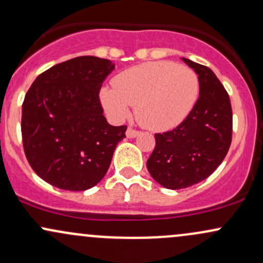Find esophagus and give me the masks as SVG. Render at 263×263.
Masks as SVG:
<instances>
[{
    "label": "esophagus",
    "instance_id": "esophagus-1",
    "mask_svg": "<svg viewBox=\"0 0 263 263\" xmlns=\"http://www.w3.org/2000/svg\"><path fill=\"white\" fill-rule=\"evenodd\" d=\"M138 134H140V132L136 131V129L131 128V127H129V128H127V131H126V136L128 137V138H134V137H136Z\"/></svg>",
    "mask_w": 263,
    "mask_h": 263
}]
</instances>
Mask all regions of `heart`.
I'll use <instances>...</instances> for the list:
<instances>
[{
  "instance_id": "obj_1",
  "label": "heart",
  "mask_w": 263,
  "mask_h": 263,
  "mask_svg": "<svg viewBox=\"0 0 263 263\" xmlns=\"http://www.w3.org/2000/svg\"><path fill=\"white\" fill-rule=\"evenodd\" d=\"M111 88L101 89L103 107L117 120L126 118L129 106L141 126L152 131L177 127L195 107L200 80L192 68L171 61L146 62L118 73Z\"/></svg>"
}]
</instances>
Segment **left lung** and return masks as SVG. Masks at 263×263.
<instances>
[{"label":"left lung","instance_id":"obj_1","mask_svg":"<svg viewBox=\"0 0 263 263\" xmlns=\"http://www.w3.org/2000/svg\"><path fill=\"white\" fill-rule=\"evenodd\" d=\"M200 80L191 114L172 131L156 134L147 170L156 182L181 190L201 182L220 166L232 140V108L220 80L206 66L182 59Z\"/></svg>","mask_w":263,"mask_h":263}]
</instances>
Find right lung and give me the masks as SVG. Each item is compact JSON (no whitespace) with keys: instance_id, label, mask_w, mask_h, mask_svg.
Returning <instances> with one entry per match:
<instances>
[{"instance_id":"1","label":"right lung","mask_w":263,"mask_h":263,"mask_svg":"<svg viewBox=\"0 0 263 263\" xmlns=\"http://www.w3.org/2000/svg\"><path fill=\"white\" fill-rule=\"evenodd\" d=\"M115 70L109 60L81 56L42 72L22 105L21 132L28 163L42 180L85 191L105 177L126 126L103 116L100 89Z\"/></svg>"}]
</instances>
